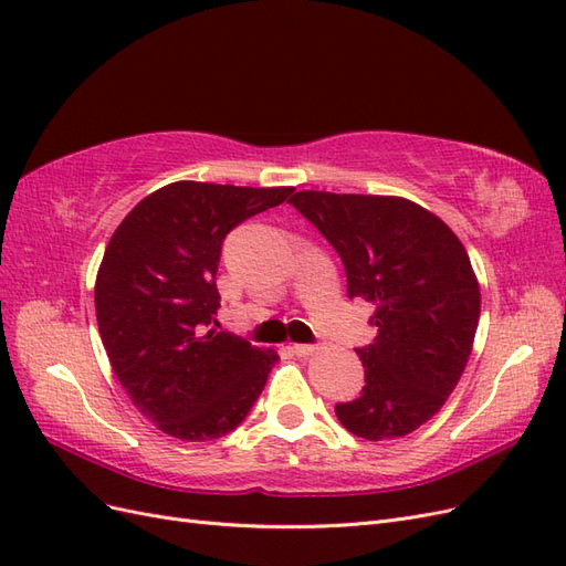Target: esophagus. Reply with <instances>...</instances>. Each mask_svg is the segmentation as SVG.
Instances as JSON below:
<instances>
[{"label": "esophagus", "mask_w": 566, "mask_h": 566, "mask_svg": "<svg viewBox=\"0 0 566 566\" xmlns=\"http://www.w3.org/2000/svg\"><path fill=\"white\" fill-rule=\"evenodd\" d=\"M321 349V345H293V352L297 354V356H312V354H316Z\"/></svg>", "instance_id": "1"}]
</instances>
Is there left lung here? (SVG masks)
<instances>
[{"label":"left lung","mask_w":566,"mask_h":566,"mask_svg":"<svg viewBox=\"0 0 566 566\" xmlns=\"http://www.w3.org/2000/svg\"><path fill=\"white\" fill-rule=\"evenodd\" d=\"M290 202L325 235L347 271V295L375 306V342L358 347L361 397L337 403L356 437L416 432L447 403L472 354L482 295L458 235L397 196L300 191Z\"/></svg>","instance_id":"8db88e82"}]
</instances>
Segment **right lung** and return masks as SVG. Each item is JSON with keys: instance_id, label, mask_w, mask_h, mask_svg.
Listing matches in <instances>:
<instances>
[{"instance_id": "obj_1", "label": "right lung", "mask_w": 566, "mask_h": 566, "mask_svg": "<svg viewBox=\"0 0 566 566\" xmlns=\"http://www.w3.org/2000/svg\"><path fill=\"white\" fill-rule=\"evenodd\" d=\"M293 191L175 181L115 229L94 285L98 333L119 385L160 432L219 439L262 394L279 354L212 328L214 279L227 233Z\"/></svg>"}]
</instances>
